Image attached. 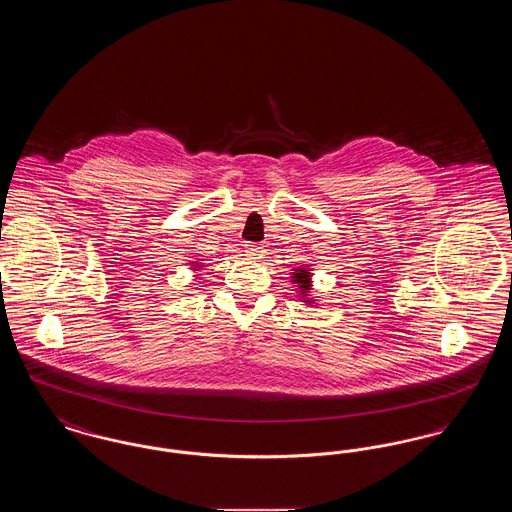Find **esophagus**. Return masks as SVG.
Returning a JSON list of instances; mask_svg holds the SVG:
<instances>
[{
	"label": "esophagus",
	"instance_id": "34e87169",
	"mask_svg": "<svg viewBox=\"0 0 512 512\" xmlns=\"http://www.w3.org/2000/svg\"><path fill=\"white\" fill-rule=\"evenodd\" d=\"M244 253L245 257H249V259H261V255H263L265 251H263V247H261V245L245 244Z\"/></svg>",
	"mask_w": 512,
	"mask_h": 512
}]
</instances>
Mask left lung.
<instances>
[{
	"label": "left lung",
	"mask_w": 512,
	"mask_h": 512,
	"mask_svg": "<svg viewBox=\"0 0 512 512\" xmlns=\"http://www.w3.org/2000/svg\"><path fill=\"white\" fill-rule=\"evenodd\" d=\"M292 282L297 290V297L305 303V305H313L317 303V299H313L311 290H313V272L309 267L293 268Z\"/></svg>",
	"instance_id": "1"
}]
</instances>
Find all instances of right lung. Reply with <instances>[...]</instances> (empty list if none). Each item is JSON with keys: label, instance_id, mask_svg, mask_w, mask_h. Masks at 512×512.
<instances>
[{"label": "right lung", "instance_id": "right-lung-1", "mask_svg": "<svg viewBox=\"0 0 512 512\" xmlns=\"http://www.w3.org/2000/svg\"><path fill=\"white\" fill-rule=\"evenodd\" d=\"M192 265V270H199V268L203 267V263H201V259H195L190 263Z\"/></svg>", "mask_w": 512, "mask_h": 512}]
</instances>
